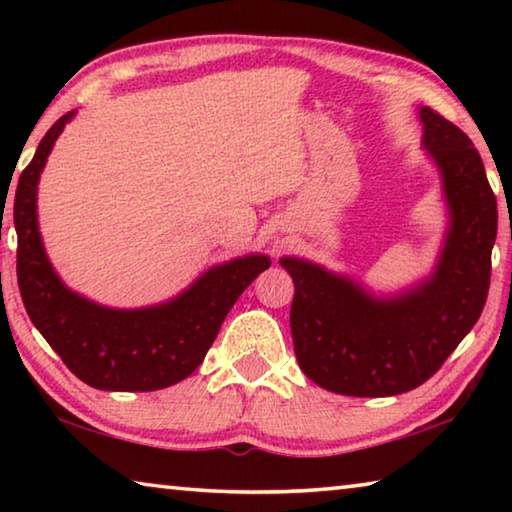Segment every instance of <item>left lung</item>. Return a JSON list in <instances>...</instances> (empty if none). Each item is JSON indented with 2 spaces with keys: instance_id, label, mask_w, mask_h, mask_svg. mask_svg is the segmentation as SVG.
<instances>
[{
  "instance_id": "8db88e82",
  "label": "left lung",
  "mask_w": 512,
  "mask_h": 512,
  "mask_svg": "<svg viewBox=\"0 0 512 512\" xmlns=\"http://www.w3.org/2000/svg\"><path fill=\"white\" fill-rule=\"evenodd\" d=\"M422 149L440 173L447 230L433 271L375 293L345 273L282 257L296 284L291 334L300 370L325 391L388 397L424 384L479 320L490 287L497 198L479 151L452 121L418 108Z\"/></svg>"
}]
</instances>
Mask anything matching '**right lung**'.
Returning <instances> with one entry per match:
<instances>
[{"label": "right lung", "mask_w": 512, "mask_h": 512, "mask_svg": "<svg viewBox=\"0 0 512 512\" xmlns=\"http://www.w3.org/2000/svg\"><path fill=\"white\" fill-rule=\"evenodd\" d=\"M76 110L60 117L17 180V284L31 323L65 366L99 391H160L201 366L228 311L271 257L250 253L207 268L185 291L158 305L117 309L81 296L51 266L38 225V183L58 135Z\"/></svg>", "instance_id": "add662e5"}]
</instances>
